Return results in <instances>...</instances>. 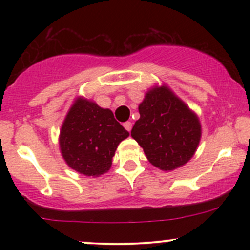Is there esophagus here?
<instances>
[{
	"instance_id": "obj_1",
	"label": "esophagus",
	"mask_w": 250,
	"mask_h": 250,
	"mask_svg": "<svg viewBox=\"0 0 250 250\" xmlns=\"http://www.w3.org/2000/svg\"><path fill=\"white\" fill-rule=\"evenodd\" d=\"M123 127L127 129L128 131H130L131 130V127H133V123L129 122V121L128 122H125V123H123Z\"/></svg>"
}]
</instances>
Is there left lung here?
I'll list each match as a JSON object with an SVG mask.
<instances>
[{"label": "left lung", "mask_w": 250, "mask_h": 250, "mask_svg": "<svg viewBox=\"0 0 250 250\" xmlns=\"http://www.w3.org/2000/svg\"><path fill=\"white\" fill-rule=\"evenodd\" d=\"M139 111L131 137L154 167L171 171L194 156L202 135L200 119L167 84L149 89Z\"/></svg>", "instance_id": "1"}]
</instances>
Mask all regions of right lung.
Here are the masks:
<instances>
[{
  "mask_svg": "<svg viewBox=\"0 0 250 250\" xmlns=\"http://www.w3.org/2000/svg\"><path fill=\"white\" fill-rule=\"evenodd\" d=\"M128 136L110 109L77 96L61 125L59 146L68 167L99 177L110 169L117 146Z\"/></svg>",
  "mask_w": 250,
  "mask_h": 250,
  "instance_id": "add662e5",
  "label": "right lung"
}]
</instances>
